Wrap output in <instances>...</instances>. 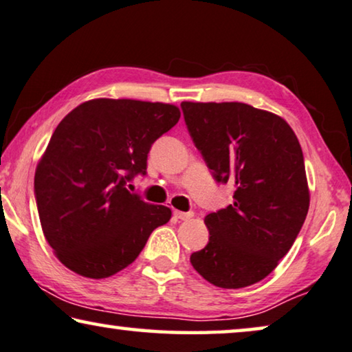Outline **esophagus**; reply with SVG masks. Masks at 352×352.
<instances>
[{
	"label": "esophagus",
	"instance_id": "esophagus-1",
	"mask_svg": "<svg viewBox=\"0 0 352 352\" xmlns=\"http://www.w3.org/2000/svg\"><path fill=\"white\" fill-rule=\"evenodd\" d=\"M173 216H175V219H177V221H187V219L193 217V212H182V211L175 210L173 211Z\"/></svg>",
	"mask_w": 352,
	"mask_h": 352
}]
</instances>
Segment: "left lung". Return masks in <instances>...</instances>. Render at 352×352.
Instances as JSON below:
<instances>
[{"instance_id":"1","label":"left lung","mask_w":352,"mask_h":352,"mask_svg":"<svg viewBox=\"0 0 352 352\" xmlns=\"http://www.w3.org/2000/svg\"><path fill=\"white\" fill-rule=\"evenodd\" d=\"M197 149L233 205L205 217L210 241L190 256L208 283L241 289L267 278L289 252L309 208L300 142L283 117L254 106L182 101Z\"/></svg>"}]
</instances>
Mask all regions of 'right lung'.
I'll use <instances>...</instances> for the list:
<instances>
[{"instance_id":"right-lung-1","label":"right lung","mask_w":352,"mask_h":352,"mask_svg":"<svg viewBox=\"0 0 352 352\" xmlns=\"http://www.w3.org/2000/svg\"><path fill=\"white\" fill-rule=\"evenodd\" d=\"M170 103L95 98L55 129L34 173L43 233L55 257L84 278L119 273L171 210L142 201L125 182L146 173L157 138L177 124Z\"/></svg>"}]
</instances>
